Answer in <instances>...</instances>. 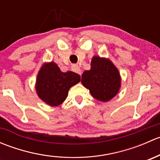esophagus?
I'll list each match as a JSON object with an SVG mask.
<instances>
[{
  "mask_svg": "<svg viewBox=\"0 0 160 160\" xmlns=\"http://www.w3.org/2000/svg\"><path fill=\"white\" fill-rule=\"evenodd\" d=\"M72 70L73 71V72H77V73L80 74V75H81V74H82L81 70H80V68L77 65H73V66H72Z\"/></svg>",
  "mask_w": 160,
  "mask_h": 160,
  "instance_id": "obj_1",
  "label": "esophagus"
}]
</instances>
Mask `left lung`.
I'll list each match as a JSON object with an SVG mask.
<instances>
[{
    "label": "left lung",
    "mask_w": 160,
    "mask_h": 160,
    "mask_svg": "<svg viewBox=\"0 0 160 160\" xmlns=\"http://www.w3.org/2000/svg\"><path fill=\"white\" fill-rule=\"evenodd\" d=\"M81 83L95 99L106 102L118 92L121 78L118 70L108 59L93 56L90 70L82 74Z\"/></svg>",
    "instance_id": "1"
}]
</instances>
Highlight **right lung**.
I'll return each instance as SVG.
<instances>
[{
  "label": "right lung",
  "instance_id": "1",
  "mask_svg": "<svg viewBox=\"0 0 160 160\" xmlns=\"http://www.w3.org/2000/svg\"><path fill=\"white\" fill-rule=\"evenodd\" d=\"M80 81V76L72 71L63 72L55 62L42 66L36 80L38 97L50 106H58L67 98L70 88Z\"/></svg>",
  "mask_w": 160,
  "mask_h": 160
}]
</instances>
